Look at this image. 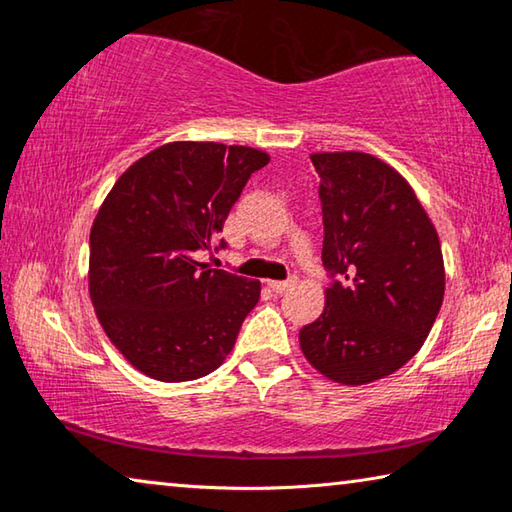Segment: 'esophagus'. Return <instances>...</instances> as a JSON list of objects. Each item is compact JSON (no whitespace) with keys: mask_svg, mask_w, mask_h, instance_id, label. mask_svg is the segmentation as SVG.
Listing matches in <instances>:
<instances>
[{"mask_svg":"<svg viewBox=\"0 0 512 512\" xmlns=\"http://www.w3.org/2000/svg\"><path fill=\"white\" fill-rule=\"evenodd\" d=\"M268 289L275 291V293H287L289 289H293V280L289 282H277V280H268Z\"/></svg>","mask_w":512,"mask_h":512,"instance_id":"esophagus-1","label":"esophagus"}]
</instances>
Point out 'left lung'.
I'll return each mask as SVG.
<instances>
[{
	"instance_id": "8db88e82",
	"label": "left lung",
	"mask_w": 512,
	"mask_h": 512,
	"mask_svg": "<svg viewBox=\"0 0 512 512\" xmlns=\"http://www.w3.org/2000/svg\"><path fill=\"white\" fill-rule=\"evenodd\" d=\"M320 176L323 264L343 280L300 329L320 375L363 386L400 370L422 348L445 296V264L427 210L391 164L361 151L311 153Z\"/></svg>"
}]
</instances>
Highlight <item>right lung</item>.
<instances>
[{
	"label": "right lung",
	"instance_id": "obj_1",
	"mask_svg": "<svg viewBox=\"0 0 512 512\" xmlns=\"http://www.w3.org/2000/svg\"><path fill=\"white\" fill-rule=\"evenodd\" d=\"M268 160L250 146L169 142L133 162L101 203L90 298L110 343L146 377H205L235 348L262 284L196 253L212 250L250 173Z\"/></svg>",
	"mask_w": 512,
	"mask_h": 512
}]
</instances>
